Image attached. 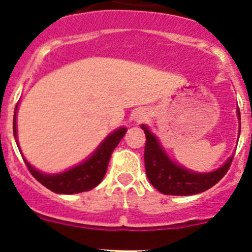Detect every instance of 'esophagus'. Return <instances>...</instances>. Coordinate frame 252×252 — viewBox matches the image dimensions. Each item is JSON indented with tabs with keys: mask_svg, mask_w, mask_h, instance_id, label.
<instances>
[{
	"mask_svg": "<svg viewBox=\"0 0 252 252\" xmlns=\"http://www.w3.org/2000/svg\"><path fill=\"white\" fill-rule=\"evenodd\" d=\"M146 116H148V113H146L145 111L139 110V111H136V113H135V115H133V119H135V121L140 122V121H142L144 119H146Z\"/></svg>",
	"mask_w": 252,
	"mask_h": 252,
	"instance_id": "esophagus-1",
	"label": "esophagus"
}]
</instances>
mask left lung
I'll return each instance as SVG.
<instances>
[{
    "label": "left lung",
    "instance_id": "left-lung-1",
    "mask_svg": "<svg viewBox=\"0 0 252 252\" xmlns=\"http://www.w3.org/2000/svg\"><path fill=\"white\" fill-rule=\"evenodd\" d=\"M237 115L240 119V110H237ZM141 128L146 136L144 154L146 175L154 188H157L162 194L192 195L202 193L217 184L230 169L233 157L227 160L221 168L211 173L187 170L169 159L157 137L148 130L145 125H141Z\"/></svg>",
    "mask_w": 252,
    "mask_h": 252
}]
</instances>
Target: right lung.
Instances as JSON below:
<instances>
[{"label":"right lung","instance_id":"obj_1","mask_svg":"<svg viewBox=\"0 0 252 252\" xmlns=\"http://www.w3.org/2000/svg\"><path fill=\"white\" fill-rule=\"evenodd\" d=\"M16 112L17 106L15 108V116H13V135H15V139L17 136ZM125 133H126V128L125 127L113 131L111 135H108L102 141V144L97 148V150L86 161L64 171V173H60V174L49 175L40 173L39 170L32 168L25 159L24 160H25L26 166L32 174V177L43 184L44 187L50 189L51 192L59 193V194H74V193L87 192V190H91V189L98 186L102 182L104 174H106L111 155H112L116 146L119 145V142L121 141L122 137L125 136Z\"/></svg>","mask_w":252,"mask_h":252}]
</instances>
